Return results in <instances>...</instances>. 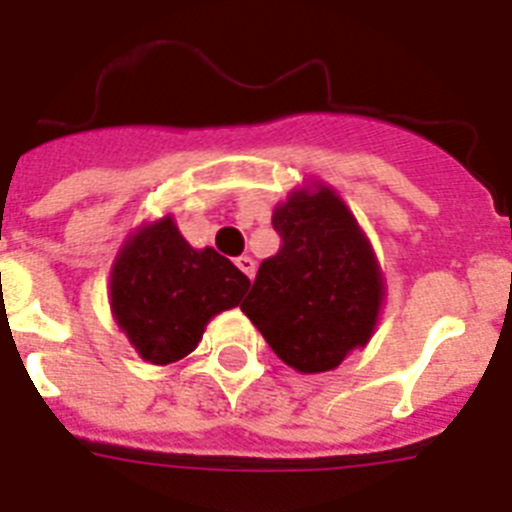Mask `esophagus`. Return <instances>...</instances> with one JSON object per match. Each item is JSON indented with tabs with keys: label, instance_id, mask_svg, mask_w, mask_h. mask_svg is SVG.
<instances>
[{
	"label": "esophagus",
	"instance_id": "1",
	"mask_svg": "<svg viewBox=\"0 0 512 512\" xmlns=\"http://www.w3.org/2000/svg\"><path fill=\"white\" fill-rule=\"evenodd\" d=\"M236 265H239V270H242L244 276H247V278H255L257 263H255V260H252V257L242 255V257H239V260H236Z\"/></svg>",
	"mask_w": 512,
	"mask_h": 512
}]
</instances>
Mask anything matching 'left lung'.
<instances>
[{
  "mask_svg": "<svg viewBox=\"0 0 512 512\" xmlns=\"http://www.w3.org/2000/svg\"><path fill=\"white\" fill-rule=\"evenodd\" d=\"M273 210L281 249L263 260L242 312L281 362L304 375L336 369L367 346L385 283L354 213L325 184Z\"/></svg>",
  "mask_w": 512,
  "mask_h": 512,
  "instance_id": "1",
  "label": "left lung"
}]
</instances>
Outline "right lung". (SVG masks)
<instances>
[{"label": "right lung", "mask_w": 512, "mask_h": 512, "mask_svg": "<svg viewBox=\"0 0 512 512\" xmlns=\"http://www.w3.org/2000/svg\"><path fill=\"white\" fill-rule=\"evenodd\" d=\"M109 289L114 320L137 354L171 364L197 349L210 317L242 302L249 278L213 247L192 249L163 216L124 242Z\"/></svg>", "instance_id": "right-lung-1"}]
</instances>
